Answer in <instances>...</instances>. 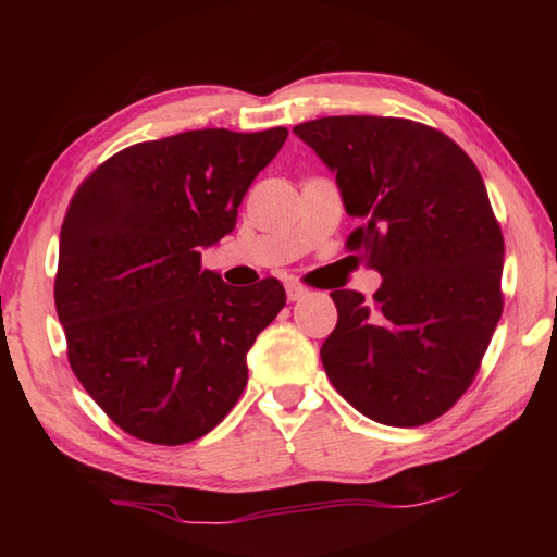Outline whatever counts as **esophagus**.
Instances as JSON below:
<instances>
[{
  "instance_id": "esophagus-1",
  "label": "esophagus",
  "mask_w": 557,
  "mask_h": 557,
  "mask_svg": "<svg viewBox=\"0 0 557 557\" xmlns=\"http://www.w3.org/2000/svg\"><path fill=\"white\" fill-rule=\"evenodd\" d=\"M305 295H307V287L297 285V282H287V299L289 301H299Z\"/></svg>"
}]
</instances>
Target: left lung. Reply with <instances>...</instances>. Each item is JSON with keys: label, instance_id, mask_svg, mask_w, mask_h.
Here are the masks:
<instances>
[{"label": "left lung", "instance_id": "obj_1", "mask_svg": "<svg viewBox=\"0 0 557 557\" xmlns=\"http://www.w3.org/2000/svg\"><path fill=\"white\" fill-rule=\"evenodd\" d=\"M295 135L361 221L348 250L383 277L373 299L332 292L338 322L319 351L329 381L381 425H425L465 395L502 319L504 235L484 178L422 122L342 115Z\"/></svg>", "mask_w": 557, "mask_h": 557}]
</instances>
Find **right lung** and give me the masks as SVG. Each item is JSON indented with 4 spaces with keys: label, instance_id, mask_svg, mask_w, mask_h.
I'll return each instance as SVG.
<instances>
[{
    "label": "right lung",
    "instance_id": "right-lung-1",
    "mask_svg": "<svg viewBox=\"0 0 557 557\" xmlns=\"http://www.w3.org/2000/svg\"><path fill=\"white\" fill-rule=\"evenodd\" d=\"M287 129H191L122 149L73 194L61 225L55 312L75 379L127 435L186 445L231 412L258 334L285 307L201 268Z\"/></svg>",
    "mask_w": 557,
    "mask_h": 557
}]
</instances>
